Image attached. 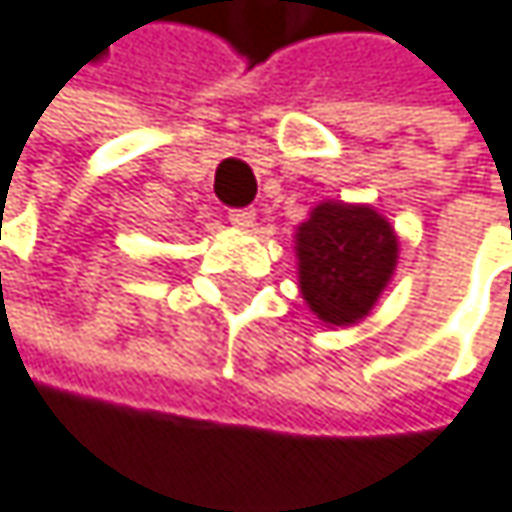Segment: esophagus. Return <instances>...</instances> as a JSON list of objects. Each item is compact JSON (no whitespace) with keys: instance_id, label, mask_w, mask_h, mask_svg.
Here are the masks:
<instances>
[{"instance_id":"1","label":"esophagus","mask_w":512,"mask_h":512,"mask_svg":"<svg viewBox=\"0 0 512 512\" xmlns=\"http://www.w3.org/2000/svg\"><path fill=\"white\" fill-rule=\"evenodd\" d=\"M227 218H230V224H236V227H251V224H254V209H251V206L230 209Z\"/></svg>"}]
</instances>
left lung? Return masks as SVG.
Instances as JSON below:
<instances>
[{
  "label": "left lung",
  "instance_id": "1",
  "mask_svg": "<svg viewBox=\"0 0 512 512\" xmlns=\"http://www.w3.org/2000/svg\"><path fill=\"white\" fill-rule=\"evenodd\" d=\"M396 254V233L372 206L321 203L297 230L303 300L324 324H357L387 288Z\"/></svg>",
  "mask_w": 512,
  "mask_h": 512
}]
</instances>
